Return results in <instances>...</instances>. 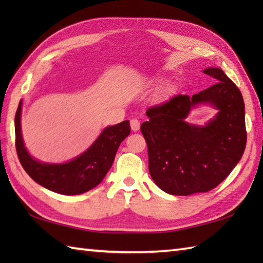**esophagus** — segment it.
<instances>
[{"label":"esophagus","mask_w":263,"mask_h":263,"mask_svg":"<svg viewBox=\"0 0 263 263\" xmlns=\"http://www.w3.org/2000/svg\"><path fill=\"white\" fill-rule=\"evenodd\" d=\"M130 125H131L132 131L136 132V131L139 130V128H140V121L137 120V119H132L130 121Z\"/></svg>","instance_id":"1"}]
</instances>
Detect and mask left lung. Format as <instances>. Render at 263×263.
<instances>
[{
	"label": "left lung",
	"instance_id": "left-lung-1",
	"mask_svg": "<svg viewBox=\"0 0 263 263\" xmlns=\"http://www.w3.org/2000/svg\"><path fill=\"white\" fill-rule=\"evenodd\" d=\"M203 73L216 83L192 97L177 95L149 107L141 124L148 147L149 173L159 189L173 195L208 192L230 175L247 146L244 100L224 71ZM199 103H210L218 113L204 127L183 121Z\"/></svg>",
	"mask_w": 263,
	"mask_h": 263
}]
</instances>
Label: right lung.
<instances>
[{"instance_id":"add662e5","label":"right lung","mask_w":263,"mask_h":263,"mask_svg":"<svg viewBox=\"0 0 263 263\" xmlns=\"http://www.w3.org/2000/svg\"><path fill=\"white\" fill-rule=\"evenodd\" d=\"M20 100L14 117L15 149L20 164L36 183L53 192L66 195L81 194L97 186L113 164L121 142L130 135V122L104 128L85 153L65 164H45L28 154L21 135Z\"/></svg>"}]
</instances>
